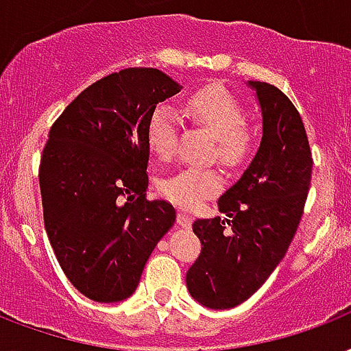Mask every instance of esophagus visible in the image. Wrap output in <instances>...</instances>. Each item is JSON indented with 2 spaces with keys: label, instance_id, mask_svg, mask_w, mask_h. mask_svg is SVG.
<instances>
[{
  "label": "esophagus",
  "instance_id": "obj_1",
  "mask_svg": "<svg viewBox=\"0 0 351 351\" xmlns=\"http://www.w3.org/2000/svg\"><path fill=\"white\" fill-rule=\"evenodd\" d=\"M191 221H193V219H191V215H189L188 212H184V210H180L178 215H176V223H178L180 227H189Z\"/></svg>",
  "mask_w": 351,
  "mask_h": 351
}]
</instances>
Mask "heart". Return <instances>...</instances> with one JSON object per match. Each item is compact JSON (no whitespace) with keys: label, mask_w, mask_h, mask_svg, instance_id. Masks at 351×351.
<instances>
[{"label":"heart","mask_w":351,"mask_h":351,"mask_svg":"<svg viewBox=\"0 0 351 351\" xmlns=\"http://www.w3.org/2000/svg\"><path fill=\"white\" fill-rule=\"evenodd\" d=\"M188 113L215 137V154L228 167H240L255 154L258 136L243 123L245 113L241 104L223 87H204L188 98ZM178 113L173 106L162 104L150 117L147 141L150 152L169 160L175 154ZM223 188V176L217 169L184 167L160 182V191L169 201L186 208L214 197Z\"/></svg>","instance_id":"1"}]
</instances>
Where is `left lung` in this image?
<instances>
[{
    "label": "left lung",
    "instance_id": "1",
    "mask_svg": "<svg viewBox=\"0 0 351 351\" xmlns=\"http://www.w3.org/2000/svg\"><path fill=\"white\" fill-rule=\"evenodd\" d=\"M247 87L261 106L258 150L219 197L225 217L193 223L202 249L186 285L208 308L236 307L266 282L294 240L311 186L313 156L294 104L269 83L247 82Z\"/></svg>",
    "mask_w": 351,
    "mask_h": 351
}]
</instances>
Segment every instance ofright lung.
Listing matches in <instances>:
<instances>
[{
  "instance_id": "add662e5",
  "label": "right lung",
  "mask_w": 351,
  "mask_h": 351,
  "mask_svg": "<svg viewBox=\"0 0 351 351\" xmlns=\"http://www.w3.org/2000/svg\"><path fill=\"white\" fill-rule=\"evenodd\" d=\"M182 85L158 69L98 80L66 106L44 147L38 182L44 227L59 266L85 298L117 303L175 225V208L147 201L156 106Z\"/></svg>"
}]
</instances>
